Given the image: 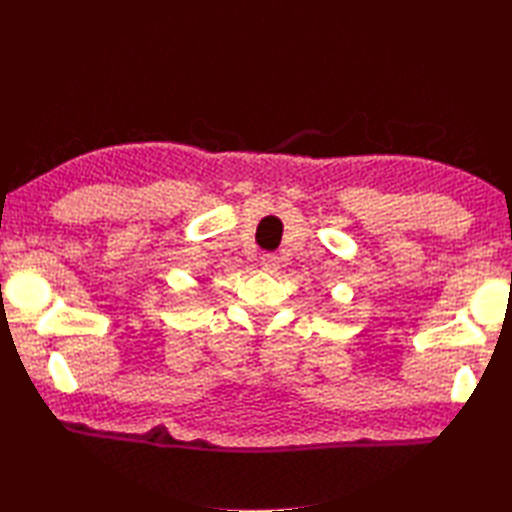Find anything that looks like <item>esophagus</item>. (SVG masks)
<instances>
[{
	"label": "esophagus",
	"instance_id": "obj_1",
	"mask_svg": "<svg viewBox=\"0 0 512 512\" xmlns=\"http://www.w3.org/2000/svg\"><path fill=\"white\" fill-rule=\"evenodd\" d=\"M262 268L266 270V273H277V270H279V257L264 255L262 257Z\"/></svg>",
	"mask_w": 512,
	"mask_h": 512
}]
</instances>
